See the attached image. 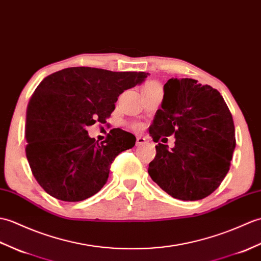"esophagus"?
<instances>
[{
    "label": "esophagus",
    "instance_id": "1",
    "mask_svg": "<svg viewBox=\"0 0 261 261\" xmlns=\"http://www.w3.org/2000/svg\"><path fill=\"white\" fill-rule=\"evenodd\" d=\"M146 142V138L143 137V136H137L136 138V145L140 146V145H143V144H145Z\"/></svg>",
    "mask_w": 261,
    "mask_h": 261
}]
</instances>
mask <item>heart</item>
Instances as JSON below:
<instances>
[{
	"mask_svg": "<svg viewBox=\"0 0 261 261\" xmlns=\"http://www.w3.org/2000/svg\"><path fill=\"white\" fill-rule=\"evenodd\" d=\"M153 87H159V84H156V83H154V82L146 83L145 85H144V86L142 87V90H145V89L153 88ZM137 128H140V127H137Z\"/></svg>",
	"mask_w": 261,
	"mask_h": 261,
	"instance_id": "b5f03b06",
	"label": "heart"
}]
</instances>
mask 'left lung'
I'll use <instances>...</instances> for the list:
<instances>
[{
    "label": "left lung",
    "mask_w": 261,
    "mask_h": 261,
    "mask_svg": "<svg viewBox=\"0 0 261 261\" xmlns=\"http://www.w3.org/2000/svg\"><path fill=\"white\" fill-rule=\"evenodd\" d=\"M149 135L158 143L175 137L174 147L159 143L148 174L167 194L196 201L216 191L230 169L234 124L223 97L209 85L172 78L164 85L162 107Z\"/></svg>",
    "instance_id": "left-lung-1"
}]
</instances>
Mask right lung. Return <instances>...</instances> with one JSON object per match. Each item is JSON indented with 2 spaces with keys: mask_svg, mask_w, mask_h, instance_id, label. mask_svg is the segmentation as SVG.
<instances>
[{
  "mask_svg": "<svg viewBox=\"0 0 261 261\" xmlns=\"http://www.w3.org/2000/svg\"><path fill=\"white\" fill-rule=\"evenodd\" d=\"M147 76L72 67L40 83L28 105L25 154L45 192L58 200L78 202L101 190L116 156L134 147L136 137L115 128L99 144L86 128L96 121L106 123L121 92Z\"/></svg>",
  "mask_w": 261,
  "mask_h": 261,
  "instance_id": "1",
  "label": "right lung"
}]
</instances>
